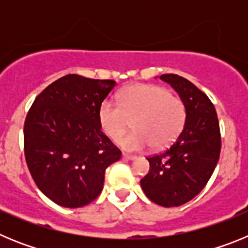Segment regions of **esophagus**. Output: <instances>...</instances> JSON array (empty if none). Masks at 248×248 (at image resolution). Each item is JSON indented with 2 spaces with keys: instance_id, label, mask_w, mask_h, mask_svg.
<instances>
[{
  "instance_id": "esophagus-1",
  "label": "esophagus",
  "mask_w": 248,
  "mask_h": 248,
  "mask_svg": "<svg viewBox=\"0 0 248 248\" xmlns=\"http://www.w3.org/2000/svg\"><path fill=\"white\" fill-rule=\"evenodd\" d=\"M122 157H123V159H125V160H135V159H137V156H135V155L125 154V153H123Z\"/></svg>"
}]
</instances>
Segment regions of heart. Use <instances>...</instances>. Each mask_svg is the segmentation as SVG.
Masks as SVG:
<instances>
[{
    "label": "heart",
    "mask_w": 248,
    "mask_h": 248,
    "mask_svg": "<svg viewBox=\"0 0 248 248\" xmlns=\"http://www.w3.org/2000/svg\"><path fill=\"white\" fill-rule=\"evenodd\" d=\"M185 120V103L169 89L154 84L130 85L120 93L119 104L104 100L99 108L100 125L110 139L121 136L133 122L135 133L117 141L129 151L170 145Z\"/></svg>",
    "instance_id": "heart-1"
}]
</instances>
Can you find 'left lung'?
I'll list each match as a JSON object with an SVG mask.
<instances>
[{"instance_id": "8db88e82", "label": "left lung", "mask_w": 248, "mask_h": 248, "mask_svg": "<svg viewBox=\"0 0 248 248\" xmlns=\"http://www.w3.org/2000/svg\"><path fill=\"white\" fill-rule=\"evenodd\" d=\"M160 79L185 103V125L168 150L148 157L150 169L140 185L153 202L175 207L192 200L210 180L220 157V125L211 100L190 80L177 74Z\"/></svg>"}]
</instances>
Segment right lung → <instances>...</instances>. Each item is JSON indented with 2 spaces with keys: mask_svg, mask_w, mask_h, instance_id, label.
<instances>
[{
  "mask_svg": "<svg viewBox=\"0 0 248 248\" xmlns=\"http://www.w3.org/2000/svg\"><path fill=\"white\" fill-rule=\"evenodd\" d=\"M117 83L68 74L49 84L28 111L25 156L38 189L63 207L99 196L119 149L100 130L99 108Z\"/></svg>",
  "mask_w": 248,
  "mask_h": 248,
  "instance_id": "obj_1",
  "label": "right lung"
}]
</instances>
